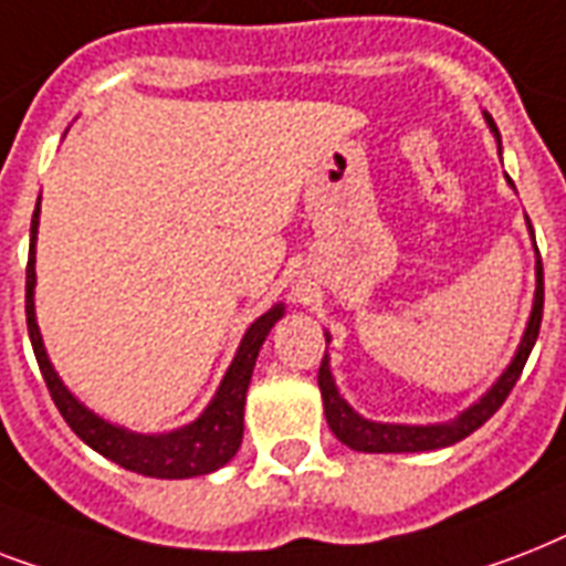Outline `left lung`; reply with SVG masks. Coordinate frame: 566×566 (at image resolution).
<instances>
[{
  "instance_id": "left-lung-1",
  "label": "left lung",
  "mask_w": 566,
  "mask_h": 566,
  "mask_svg": "<svg viewBox=\"0 0 566 566\" xmlns=\"http://www.w3.org/2000/svg\"><path fill=\"white\" fill-rule=\"evenodd\" d=\"M488 123L493 126V119L488 117ZM496 132V126H493ZM500 135V132H496ZM541 319H544V264H541V255H537V291H535V308H532V319H528L526 337L517 349V358L511 361V367L502 373V378L488 390V394L467 408L458 420L447 422V426H394V422H370L358 417V413L349 408V405L340 399L335 387V378L328 373V355H323V364H319L317 381L319 394H323V405H326V420L335 431V438L340 443H346L349 449H358V452H429V449H443L452 447L458 440H464L467 434H473L479 426L491 420L493 413L500 411L502 402L509 399L511 387L517 385L520 373L526 367L528 355H532V346L537 340V332H541Z\"/></svg>"
}]
</instances>
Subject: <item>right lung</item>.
<instances>
[{"label": "right lung", "mask_w": 566, "mask_h": 566, "mask_svg": "<svg viewBox=\"0 0 566 566\" xmlns=\"http://www.w3.org/2000/svg\"><path fill=\"white\" fill-rule=\"evenodd\" d=\"M38 217L40 202L31 217V247L29 264H25V326H29L31 349L38 358V367L43 373V381L49 387L52 402L66 420V426L78 434L91 449L105 455L114 464L126 467L132 473L153 475V479H190V475H205L229 464L243 440V405H247L249 378L255 370L258 349L270 335V328L282 317V305L266 311L258 317L249 332L240 340V349L231 361L229 373L222 378L220 390L213 402L205 408V413L196 422L185 426L170 434H135V431L117 429L111 422L99 420L91 413L73 394L61 385L52 364L46 358L43 340H40L38 323H34V240H38Z\"/></svg>", "instance_id": "obj_1"}]
</instances>
